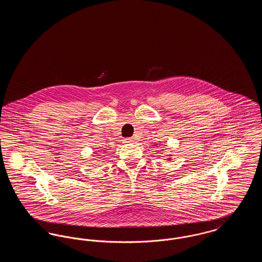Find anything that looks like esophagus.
I'll use <instances>...</instances> for the list:
<instances>
[{
    "mask_svg": "<svg viewBox=\"0 0 262 262\" xmlns=\"http://www.w3.org/2000/svg\"><path fill=\"white\" fill-rule=\"evenodd\" d=\"M132 141H134V138L132 137H126L124 139V142H132Z\"/></svg>",
    "mask_w": 262,
    "mask_h": 262,
    "instance_id": "esophagus-1",
    "label": "esophagus"
}]
</instances>
